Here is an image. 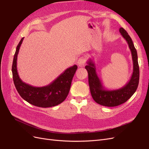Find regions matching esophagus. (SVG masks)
I'll return each mask as SVG.
<instances>
[{
	"mask_svg": "<svg viewBox=\"0 0 149 149\" xmlns=\"http://www.w3.org/2000/svg\"><path fill=\"white\" fill-rule=\"evenodd\" d=\"M86 58L85 57H81L79 58V60L78 61V65L79 67H83L85 65L86 63Z\"/></svg>",
	"mask_w": 149,
	"mask_h": 149,
	"instance_id": "obj_1",
	"label": "esophagus"
}]
</instances>
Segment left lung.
<instances>
[{"instance_id": "8db88e82", "label": "left lung", "mask_w": 149, "mask_h": 149, "mask_svg": "<svg viewBox=\"0 0 149 149\" xmlns=\"http://www.w3.org/2000/svg\"><path fill=\"white\" fill-rule=\"evenodd\" d=\"M119 31L123 38L127 42L131 52L133 61V72L130 80L123 88L109 90L106 89L99 78L96 73V66L92 59H89L85 66L88 73V82L90 91L93 100L97 104L104 106L114 107L127 101L136 91L139 81V67L138 64L137 53L132 40L123 28L120 27Z\"/></svg>"}]
</instances>
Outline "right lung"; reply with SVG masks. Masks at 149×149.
<instances>
[{"label":"right lung","mask_w":149,"mask_h":149,"mask_svg":"<svg viewBox=\"0 0 149 149\" xmlns=\"http://www.w3.org/2000/svg\"><path fill=\"white\" fill-rule=\"evenodd\" d=\"M24 38H22L16 48L13 57L12 71L17 91L25 101L33 106L41 107L55 106L63 102L69 93L72 79L78 68L73 65L67 68L55 80L45 86L35 87L22 81L17 68V56Z\"/></svg>","instance_id":"obj_1"}]
</instances>
